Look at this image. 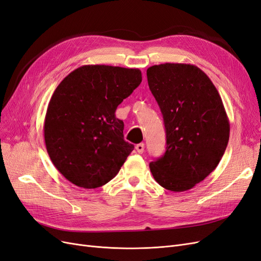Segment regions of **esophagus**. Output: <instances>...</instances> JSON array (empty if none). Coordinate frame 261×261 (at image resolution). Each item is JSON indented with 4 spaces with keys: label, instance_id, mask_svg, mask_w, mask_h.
I'll list each match as a JSON object with an SVG mask.
<instances>
[{
    "label": "esophagus",
    "instance_id": "1",
    "mask_svg": "<svg viewBox=\"0 0 261 261\" xmlns=\"http://www.w3.org/2000/svg\"><path fill=\"white\" fill-rule=\"evenodd\" d=\"M136 150H137L138 153H143L145 151V145L143 143L136 145Z\"/></svg>",
    "mask_w": 261,
    "mask_h": 261
}]
</instances>
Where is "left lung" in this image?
<instances>
[{
	"label": "left lung",
	"instance_id": "left-lung-1",
	"mask_svg": "<svg viewBox=\"0 0 261 261\" xmlns=\"http://www.w3.org/2000/svg\"><path fill=\"white\" fill-rule=\"evenodd\" d=\"M149 88L160 107L167 150L149 168L168 191L185 192L200 183L222 159L230 122L220 94L192 64L164 63L147 69Z\"/></svg>",
	"mask_w": 261,
	"mask_h": 261
}]
</instances>
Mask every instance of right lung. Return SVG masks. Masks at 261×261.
I'll return each instance as SVG.
<instances>
[{"instance_id":"add662e5","label":"right lung","mask_w":261,"mask_h":261,"mask_svg":"<svg viewBox=\"0 0 261 261\" xmlns=\"http://www.w3.org/2000/svg\"><path fill=\"white\" fill-rule=\"evenodd\" d=\"M141 83L138 68L84 65L54 90L44 118L46 151L54 167L83 188L106 185L134 150L124 140L118 105Z\"/></svg>"}]
</instances>
